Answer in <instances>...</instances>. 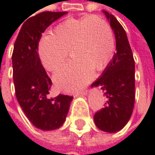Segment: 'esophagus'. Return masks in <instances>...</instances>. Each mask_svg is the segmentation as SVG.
Here are the masks:
<instances>
[{"mask_svg": "<svg viewBox=\"0 0 155 155\" xmlns=\"http://www.w3.org/2000/svg\"><path fill=\"white\" fill-rule=\"evenodd\" d=\"M88 93V91L87 90H84V91H79L74 93V97H80V96H84Z\"/></svg>", "mask_w": 155, "mask_h": 155, "instance_id": "esophagus-1", "label": "esophagus"}]
</instances>
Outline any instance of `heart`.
<instances>
[{
    "mask_svg": "<svg viewBox=\"0 0 155 155\" xmlns=\"http://www.w3.org/2000/svg\"><path fill=\"white\" fill-rule=\"evenodd\" d=\"M115 37L108 21L99 16L68 18L58 24L52 35L38 42V56L48 71L59 68L67 59L74 60L57 70L54 81L58 89L74 91L90 80L91 70L101 71L113 57Z\"/></svg>",
    "mask_w": 155,
    "mask_h": 155,
    "instance_id": "b5f03b06",
    "label": "heart"
}]
</instances>
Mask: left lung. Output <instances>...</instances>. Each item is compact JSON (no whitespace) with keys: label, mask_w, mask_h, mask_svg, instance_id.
Wrapping results in <instances>:
<instances>
[{"label":"left lung","mask_w":155,"mask_h":155,"mask_svg":"<svg viewBox=\"0 0 155 155\" xmlns=\"http://www.w3.org/2000/svg\"><path fill=\"white\" fill-rule=\"evenodd\" d=\"M115 34L116 50L112 60L92 84L100 87L107 98L105 107L96 112L94 122L104 132L121 130L131 117L135 104V61L127 33L117 19L103 11Z\"/></svg>","instance_id":"1"}]
</instances>
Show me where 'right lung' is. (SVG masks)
<instances>
[{
    "mask_svg": "<svg viewBox=\"0 0 155 155\" xmlns=\"http://www.w3.org/2000/svg\"><path fill=\"white\" fill-rule=\"evenodd\" d=\"M67 12H44L29 18L21 27L12 53L13 81L17 101L37 128L50 131L65 121L74 97L59 94L49 98L52 81L38 56L42 33Z\"/></svg>",
    "mask_w": 155,
    "mask_h": 155,
    "instance_id": "obj_1",
    "label": "right lung"
}]
</instances>
